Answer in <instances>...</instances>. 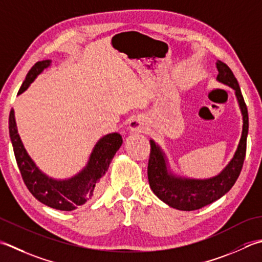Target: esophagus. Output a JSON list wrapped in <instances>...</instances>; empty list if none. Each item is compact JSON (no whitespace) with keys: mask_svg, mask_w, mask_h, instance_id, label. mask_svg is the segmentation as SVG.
I'll return each instance as SVG.
<instances>
[{"mask_svg":"<svg viewBox=\"0 0 262 262\" xmlns=\"http://www.w3.org/2000/svg\"><path fill=\"white\" fill-rule=\"evenodd\" d=\"M128 128H129L130 132H137V133H143L146 130V125L145 122L143 121L141 118H133V119L129 121V125H128Z\"/></svg>","mask_w":262,"mask_h":262,"instance_id":"34e87169","label":"esophagus"}]
</instances>
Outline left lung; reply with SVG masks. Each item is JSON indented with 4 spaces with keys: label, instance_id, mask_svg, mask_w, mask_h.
<instances>
[{
    "label": "left lung",
    "instance_id": "8db88e82",
    "mask_svg": "<svg viewBox=\"0 0 262 262\" xmlns=\"http://www.w3.org/2000/svg\"><path fill=\"white\" fill-rule=\"evenodd\" d=\"M217 81L229 86L235 92L242 114V134L233 158L218 175L210 178H191L181 176L173 171L161 146L150 138L151 155L148 160L147 176L153 193L173 209L182 211H193L217 201L224 196L237 181L247 152V138L249 133V115L237 79L232 70L222 61H217Z\"/></svg>",
    "mask_w": 262,
    "mask_h": 262
}]
</instances>
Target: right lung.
Here are the masks:
<instances>
[{
    "label": "right lung",
    "instance_id": "obj_1",
    "mask_svg": "<svg viewBox=\"0 0 262 262\" xmlns=\"http://www.w3.org/2000/svg\"><path fill=\"white\" fill-rule=\"evenodd\" d=\"M51 62V60H43L35 63L26 76L18 95L27 91L37 76L49 68ZM9 133L15 160L29 192L45 206L61 211L75 210L95 196L101 178L107 171L110 162L122 144V137L119 133H110L102 136L92 148L86 165L76 175L69 178H53L36 166L25 148L18 134L13 109L10 111L9 116Z\"/></svg>",
    "mask_w": 262,
    "mask_h": 262
}]
</instances>
